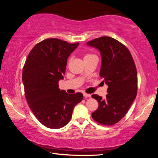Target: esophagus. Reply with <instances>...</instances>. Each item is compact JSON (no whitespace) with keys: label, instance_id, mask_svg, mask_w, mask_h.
I'll use <instances>...</instances> for the list:
<instances>
[{"label":"esophagus","instance_id":"obj_1","mask_svg":"<svg viewBox=\"0 0 158 158\" xmlns=\"http://www.w3.org/2000/svg\"><path fill=\"white\" fill-rule=\"evenodd\" d=\"M83 95H84V96L85 98H90L91 97V95H90V94H87V93H83Z\"/></svg>","mask_w":158,"mask_h":158}]
</instances>
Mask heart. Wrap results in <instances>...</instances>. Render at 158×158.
I'll list each match as a JSON object with an SVG mask.
<instances>
[{"instance_id": "obj_1", "label": "heart", "mask_w": 158, "mask_h": 158, "mask_svg": "<svg viewBox=\"0 0 158 158\" xmlns=\"http://www.w3.org/2000/svg\"><path fill=\"white\" fill-rule=\"evenodd\" d=\"M94 56V55H93V54H90V53H86V54L85 55L84 58H87L91 57V56Z\"/></svg>"}]
</instances>
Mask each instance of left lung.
I'll return each mask as SVG.
<instances>
[{"label":"left lung","mask_w":158,"mask_h":158,"mask_svg":"<svg viewBox=\"0 0 158 158\" xmlns=\"http://www.w3.org/2000/svg\"><path fill=\"white\" fill-rule=\"evenodd\" d=\"M86 44L100 52V76L108 86L105 99L92 95L99 104L92 117L101 125H114L125 116L137 95V73L135 62L127 48L112 37H101Z\"/></svg>","instance_id":"1"}]
</instances>
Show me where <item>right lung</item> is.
I'll return each mask as SVG.
<instances>
[{"label": "right lung", "instance_id": "right-lung-1", "mask_svg": "<svg viewBox=\"0 0 158 158\" xmlns=\"http://www.w3.org/2000/svg\"><path fill=\"white\" fill-rule=\"evenodd\" d=\"M79 44L44 40L33 48L23 66L22 81L29 107L38 121L51 129L68 124L74 107L83 100L81 93L68 94L58 89L68 58Z\"/></svg>", "mask_w": 158, "mask_h": 158}]
</instances>
